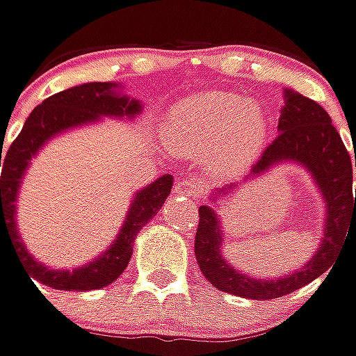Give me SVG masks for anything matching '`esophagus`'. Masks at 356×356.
I'll use <instances>...</instances> for the list:
<instances>
[{
    "instance_id": "esophagus-1",
    "label": "esophagus",
    "mask_w": 356,
    "mask_h": 356,
    "mask_svg": "<svg viewBox=\"0 0 356 356\" xmlns=\"http://www.w3.org/2000/svg\"><path fill=\"white\" fill-rule=\"evenodd\" d=\"M175 193H177V195H187V197L197 199L201 197L203 189L199 187L193 179H179L177 185H175Z\"/></svg>"
}]
</instances>
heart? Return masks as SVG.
<instances>
[{
  "label": "heart",
  "mask_w": 356,
  "mask_h": 356,
  "mask_svg": "<svg viewBox=\"0 0 356 356\" xmlns=\"http://www.w3.org/2000/svg\"><path fill=\"white\" fill-rule=\"evenodd\" d=\"M165 136L183 151L209 153L221 171L256 157L266 136L261 108L234 92H199L179 100L165 122Z\"/></svg>",
  "instance_id": "b5f03b06"
}]
</instances>
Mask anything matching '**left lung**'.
Segmentation results:
<instances>
[{"mask_svg":"<svg viewBox=\"0 0 356 356\" xmlns=\"http://www.w3.org/2000/svg\"><path fill=\"white\" fill-rule=\"evenodd\" d=\"M280 163H296L310 173L324 199L323 241L314 256L302 268L278 278H254L241 274L223 258V232L220 216L211 205L199 207V225L195 234V256L207 278L221 292H229L252 300H272L302 288L332 266L341 245L350 232H356V195L353 197V161L345 143L328 113L314 100L284 88V106L278 120V136L266 147L261 157L252 167L250 175L260 177ZM356 167V153H355ZM236 183L213 189L209 201L236 191Z\"/></svg>","mask_w":356,"mask_h":356,"instance_id":"obj_1","label":"left lung"}]
</instances>
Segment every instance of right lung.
Masks as SVG:
<instances>
[{"label": "right lung", "mask_w": 356, "mask_h": 356, "mask_svg": "<svg viewBox=\"0 0 356 356\" xmlns=\"http://www.w3.org/2000/svg\"><path fill=\"white\" fill-rule=\"evenodd\" d=\"M120 88L122 86L116 82H86L46 98L28 116L22 133L11 143L3 157L0 151V234L1 229L8 232L17 258L32 276L30 280H38L54 290L84 292L115 282L129 266L136 234L157 216L173 187V177L163 175L145 189L136 191L115 241L98 258L74 270H54L50 266H44L28 252L19 238L15 223V201L32 159L50 138L76 127L95 124L104 116L131 120L140 115V100L122 95Z\"/></svg>", "instance_id": "right-lung-1"}]
</instances>
